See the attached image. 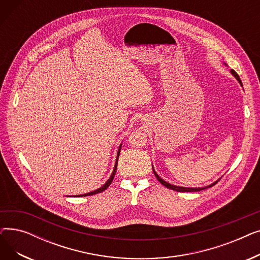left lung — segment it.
I'll return each mask as SVG.
<instances>
[{"mask_svg":"<svg viewBox=\"0 0 260 260\" xmlns=\"http://www.w3.org/2000/svg\"><path fill=\"white\" fill-rule=\"evenodd\" d=\"M231 74L233 75V76H234V77L237 79V81L239 82L240 85L242 86L241 80H240L239 76L236 74V72H235V71H233V70H232V71H231ZM153 172H154V174H155V176H156V178L158 179V181H159V182H160L162 185H165L166 187H168V188H171V189H173V190H177V192H198V190H202V189H206V188H208V187H211V186L215 185V184H216L218 181H219V180H217L216 182H214V183H212L211 185H208V186H206V187H183V186H177V185L171 184V183H169V182H167V181L163 180L162 178H160L159 175H158V174L155 172L154 168H153Z\"/></svg>","mask_w":260,"mask_h":260,"instance_id":"obj_1","label":"left lung"}]
</instances>
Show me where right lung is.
I'll return each instance as SVG.
<instances>
[{
	"label": "right lung",
	"mask_w": 260,
	"mask_h": 260,
	"mask_svg": "<svg viewBox=\"0 0 260 260\" xmlns=\"http://www.w3.org/2000/svg\"><path fill=\"white\" fill-rule=\"evenodd\" d=\"M121 145L122 144H120V146H119V151H118V153H117V159H116V163H115V168H114V171H113V173H112V175H111V177H109V179L101 186V187H99L98 189H94V190H92V192H89V193H87V194H83V195H76L75 197H82V196H90V195H94V194H98V193H101V192H103V190H105L108 186H109V184L112 183V181H113V179H114V177H115V174H116V171H117V166H118V158H119V155H120V149H121Z\"/></svg>",
	"instance_id": "1"
}]
</instances>
